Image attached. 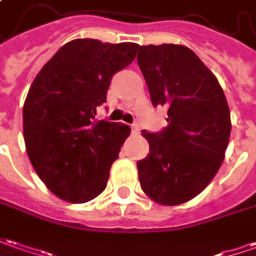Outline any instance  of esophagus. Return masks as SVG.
<instances>
[{
	"label": "esophagus",
	"instance_id": "34e87169",
	"mask_svg": "<svg viewBox=\"0 0 256 256\" xmlns=\"http://www.w3.org/2000/svg\"><path fill=\"white\" fill-rule=\"evenodd\" d=\"M132 130H133V133H138V132H140V126H138V123H134V124L132 126Z\"/></svg>",
	"mask_w": 256,
	"mask_h": 256
}]
</instances>
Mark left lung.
Segmentation results:
<instances>
[{
    "label": "left lung",
    "instance_id": "1",
    "mask_svg": "<svg viewBox=\"0 0 256 256\" xmlns=\"http://www.w3.org/2000/svg\"><path fill=\"white\" fill-rule=\"evenodd\" d=\"M137 62L154 106L168 126L142 130L148 156L137 162L144 194L164 206L194 199L222 166L231 132L230 109L214 74L186 46H138Z\"/></svg>",
    "mask_w": 256,
    "mask_h": 256
}]
</instances>
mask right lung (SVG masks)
<instances>
[{
    "label": "right lung",
    "instance_id": "obj_1",
    "mask_svg": "<svg viewBox=\"0 0 256 256\" xmlns=\"http://www.w3.org/2000/svg\"><path fill=\"white\" fill-rule=\"evenodd\" d=\"M138 44L76 39L39 71L24 105V138L33 168L56 196L85 203L105 190L130 134L128 124L96 120L110 80Z\"/></svg>",
    "mask_w": 256,
    "mask_h": 256
}]
</instances>
